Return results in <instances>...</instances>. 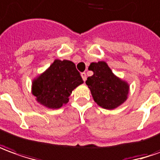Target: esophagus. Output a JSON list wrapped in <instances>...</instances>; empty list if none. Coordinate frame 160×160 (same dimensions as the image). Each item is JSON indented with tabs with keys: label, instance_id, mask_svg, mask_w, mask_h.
Returning <instances> with one entry per match:
<instances>
[{
	"label": "esophagus",
	"instance_id": "esophagus-1",
	"mask_svg": "<svg viewBox=\"0 0 160 160\" xmlns=\"http://www.w3.org/2000/svg\"><path fill=\"white\" fill-rule=\"evenodd\" d=\"M81 77H82V80H83V81L85 82V81H86V79H87L86 73H85V72H82V73H81Z\"/></svg>",
	"mask_w": 160,
	"mask_h": 160
}]
</instances>
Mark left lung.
<instances>
[{"mask_svg":"<svg viewBox=\"0 0 160 160\" xmlns=\"http://www.w3.org/2000/svg\"><path fill=\"white\" fill-rule=\"evenodd\" d=\"M89 69L93 71V75L87 78L85 82L100 107L113 110L126 101L129 84L116 77L105 62H91Z\"/></svg>","mask_w":160,"mask_h":160,"instance_id":"obj_1","label":"left lung"}]
</instances>
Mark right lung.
<instances>
[{"label":"right lung","instance_id":"add662e5","mask_svg":"<svg viewBox=\"0 0 160 160\" xmlns=\"http://www.w3.org/2000/svg\"><path fill=\"white\" fill-rule=\"evenodd\" d=\"M82 82L73 62L56 59L48 69L33 80L32 94L45 107L59 109L69 102L72 91Z\"/></svg>","mask_w":160,"mask_h":160}]
</instances>
